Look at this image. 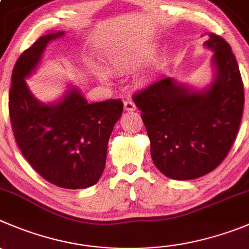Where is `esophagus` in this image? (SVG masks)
Masks as SVG:
<instances>
[{"mask_svg":"<svg viewBox=\"0 0 249 249\" xmlns=\"http://www.w3.org/2000/svg\"><path fill=\"white\" fill-rule=\"evenodd\" d=\"M123 107H124L126 111H129V112L136 110V105H134V103L131 99H126V100L123 101Z\"/></svg>","mask_w":249,"mask_h":249,"instance_id":"obj_1","label":"esophagus"}]
</instances>
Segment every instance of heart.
I'll use <instances>...</instances> for the list:
<instances>
[{"instance_id":"obj_1","label":"heart","mask_w":249,"mask_h":249,"mask_svg":"<svg viewBox=\"0 0 249 249\" xmlns=\"http://www.w3.org/2000/svg\"><path fill=\"white\" fill-rule=\"evenodd\" d=\"M154 55V50L148 49L146 51H144L143 53H141L139 56H134V57H122V58H115L112 61V65L117 68H123V67H136V66L141 65V63L145 62L149 58L153 57ZM99 78H100L101 82H107L108 78L107 75L104 72L98 73Z\"/></svg>"}]
</instances>
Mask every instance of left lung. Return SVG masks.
<instances>
[{"instance_id": "8db88e82", "label": "left lung", "mask_w": 249, "mask_h": 249, "mask_svg": "<svg viewBox=\"0 0 249 249\" xmlns=\"http://www.w3.org/2000/svg\"><path fill=\"white\" fill-rule=\"evenodd\" d=\"M214 78L197 90L164 78L133 96L150 139L153 162L172 179L209 174L226 158L242 120L245 93L230 45L209 33Z\"/></svg>"}]
</instances>
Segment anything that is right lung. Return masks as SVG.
<instances>
[{"label": "right lung", "mask_w": 249, "mask_h": 249, "mask_svg": "<svg viewBox=\"0 0 249 249\" xmlns=\"http://www.w3.org/2000/svg\"><path fill=\"white\" fill-rule=\"evenodd\" d=\"M65 32L39 37L25 50L12 72L9 117L14 138L33 169L50 183L68 189L93 186L103 175L107 143L122 115L121 100L88 104L71 85L60 100L45 104L28 87L45 49Z\"/></svg>", "instance_id": "add662e5"}]
</instances>
